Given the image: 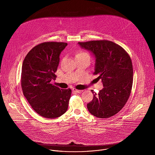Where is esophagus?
<instances>
[{"mask_svg":"<svg viewBox=\"0 0 155 155\" xmlns=\"http://www.w3.org/2000/svg\"><path fill=\"white\" fill-rule=\"evenodd\" d=\"M72 90H73L74 92H75V93H81V92L83 91L82 90H75V88H74V89H73Z\"/></svg>","mask_w":155,"mask_h":155,"instance_id":"obj_1","label":"esophagus"}]
</instances>
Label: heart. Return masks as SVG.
<instances>
[{"mask_svg": "<svg viewBox=\"0 0 155 155\" xmlns=\"http://www.w3.org/2000/svg\"><path fill=\"white\" fill-rule=\"evenodd\" d=\"M77 56H87L90 58L89 54L85 51H80L77 52L76 54V57H77Z\"/></svg>", "mask_w": 155, "mask_h": 155, "instance_id": "1", "label": "heart"}]
</instances>
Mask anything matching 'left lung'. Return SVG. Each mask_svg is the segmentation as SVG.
I'll return each instance as SVG.
<instances>
[{
    "label": "left lung",
    "mask_w": 155,
    "mask_h": 155,
    "mask_svg": "<svg viewBox=\"0 0 155 155\" xmlns=\"http://www.w3.org/2000/svg\"><path fill=\"white\" fill-rule=\"evenodd\" d=\"M81 48L90 51L95 58L94 75L101 79L104 87L87 104L93 115L111 117L123 108L130 94L133 68L130 56L115 43L108 40L78 42Z\"/></svg>",
    "instance_id": "left-lung-1"
}]
</instances>
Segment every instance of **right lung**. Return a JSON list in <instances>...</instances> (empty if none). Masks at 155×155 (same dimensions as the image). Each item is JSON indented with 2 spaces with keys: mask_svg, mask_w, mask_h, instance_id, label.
<instances>
[{
  "mask_svg": "<svg viewBox=\"0 0 155 155\" xmlns=\"http://www.w3.org/2000/svg\"><path fill=\"white\" fill-rule=\"evenodd\" d=\"M68 45L64 42H44L26 55L22 66L21 86L34 111L47 118L59 117L67 111L71 90L60 89L50 82L56 79L59 56Z\"/></svg>",
  "mask_w": 155,
  "mask_h": 155,
  "instance_id": "obj_1",
  "label": "right lung"
}]
</instances>
